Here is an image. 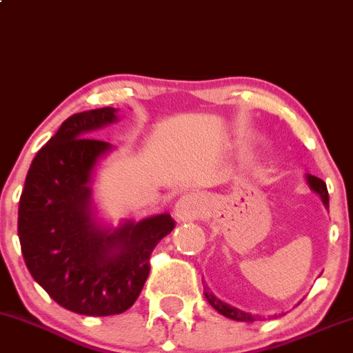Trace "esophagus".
<instances>
[{"mask_svg":"<svg viewBox=\"0 0 353 353\" xmlns=\"http://www.w3.org/2000/svg\"><path fill=\"white\" fill-rule=\"evenodd\" d=\"M203 212V200L196 193H185L176 200L173 215L178 221H192Z\"/></svg>","mask_w":353,"mask_h":353,"instance_id":"obj_1","label":"esophagus"}]
</instances>
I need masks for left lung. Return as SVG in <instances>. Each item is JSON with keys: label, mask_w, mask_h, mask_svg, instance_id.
<instances>
[{"label": "left lung", "mask_w": 353, "mask_h": 353, "mask_svg": "<svg viewBox=\"0 0 353 353\" xmlns=\"http://www.w3.org/2000/svg\"><path fill=\"white\" fill-rule=\"evenodd\" d=\"M305 180H307V185L310 187L312 192L316 193V195L320 196L323 207L328 210V192H327L325 181L320 180V178H316L314 175H305ZM203 288H205V296H207L208 303L212 305V307L215 308L219 314L227 316V319L236 320V322H255V320H262V316H260V315L248 314V312H243V310H240V308L232 307L230 303H225L223 300H220L219 296H215L212 294V290H210L207 285H203ZM273 316H276V315H273Z\"/></svg>", "instance_id": "obj_1"}]
</instances>
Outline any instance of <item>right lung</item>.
I'll return each mask as SVG.
<instances>
[{
    "mask_svg": "<svg viewBox=\"0 0 353 353\" xmlns=\"http://www.w3.org/2000/svg\"><path fill=\"white\" fill-rule=\"evenodd\" d=\"M118 110H90L63 121L31 161L18 208V236L34 282L66 310L123 314L150 273V255L172 232L170 213L100 221L93 205L97 166L113 150L91 133L118 121Z\"/></svg>",
    "mask_w": 353,
    "mask_h": 353,
    "instance_id": "add662e5",
    "label": "right lung"
}]
</instances>
